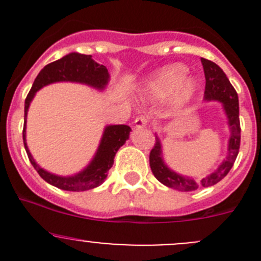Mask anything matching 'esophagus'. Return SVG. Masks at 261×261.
I'll use <instances>...</instances> for the list:
<instances>
[{
    "label": "esophagus",
    "mask_w": 261,
    "mask_h": 261,
    "mask_svg": "<svg viewBox=\"0 0 261 261\" xmlns=\"http://www.w3.org/2000/svg\"><path fill=\"white\" fill-rule=\"evenodd\" d=\"M147 122H149V118H147L146 116H140V117L136 118L134 125H135L136 128H143V127H146Z\"/></svg>",
    "instance_id": "obj_1"
}]
</instances>
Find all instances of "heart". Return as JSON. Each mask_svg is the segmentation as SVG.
I'll return each instance as SVG.
<instances>
[{"label":"heart","mask_w":261,"mask_h":261,"mask_svg":"<svg viewBox=\"0 0 261 261\" xmlns=\"http://www.w3.org/2000/svg\"><path fill=\"white\" fill-rule=\"evenodd\" d=\"M188 68L186 65L172 64L155 73L145 84V94L151 99H162L172 97V106L175 110L186 106L197 89L196 81L187 78Z\"/></svg>","instance_id":"b5f03b06"}]
</instances>
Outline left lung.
I'll list each match as a JSON object with an SVG mask.
<instances>
[{
	"label": "left lung",
	"instance_id": "8db88e82",
	"mask_svg": "<svg viewBox=\"0 0 261 261\" xmlns=\"http://www.w3.org/2000/svg\"><path fill=\"white\" fill-rule=\"evenodd\" d=\"M203 65L204 77H206V89H204V101L211 102L217 101L222 105L223 112L227 118V126L230 130V138L227 141V155L217 167L208 175L202 178L201 180L193 177L179 174L174 172L167 165L163 159V147L159 136L155 134V145L150 151V168L152 174L155 175L160 183L169 188L178 189L181 192H191L201 187H211L218 183L221 179L227 175L232 168L236 158H238L239 149H240L241 128L240 118H239V97L235 88L231 86L230 81L226 77L223 70L216 63L208 59L201 58Z\"/></svg>",
	"mask_w": 261,
	"mask_h": 261
}]
</instances>
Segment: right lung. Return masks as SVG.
Wrapping results in <instances>:
<instances>
[{
  "mask_svg": "<svg viewBox=\"0 0 261 261\" xmlns=\"http://www.w3.org/2000/svg\"><path fill=\"white\" fill-rule=\"evenodd\" d=\"M58 82L86 84L102 92L106 89L109 84L110 74L105 65L98 64L92 59V55H84L80 53H69L62 59L45 65L34 81L33 87L25 99V118H23L25 122H23L22 131L23 145H25L29 160L33 167L35 168L39 175L49 184L63 191L70 192H83L93 189L101 186L107 178L109 170L114 165L116 152L126 143V140H128L131 128L127 125H107L102 134L96 154L93 155L88 165L75 174L58 175L41 168L33 158L26 143V118H28L29 107L36 92L43 87L58 83Z\"/></svg>",
  "mask_w": 261,
  "mask_h": 261,
  "instance_id": "obj_1",
  "label": "right lung"
}]
</instances>
